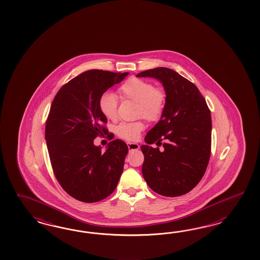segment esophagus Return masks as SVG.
I'll list each match as a JSON object with an SVG mask.
<instances>
[{
	"mask_svg": "<svg viewBox=\"0 0 260 260\" xmlns=\"http://www.w3.org/2000/svg\"><path fill=\"white\" fill-rule=\"evenodd\" d=\"M127 147H128V150H139V145L136 144V143H127Z\"/></svg>",
	"mask_w": 260,
	"mask_h": 260,
	"instance_id": "34e87169",
	"label": "esophagus"
}]
</instances>
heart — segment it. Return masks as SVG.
Here are the masks:
<instances>
[{
  "mask_svg": "<svg viewBox=\"0 0 260 260\" xmlns=\"http://www.w3.org/2000/svg\"><path fill=\"white\" fill-rule=\"evenodd\" d=\"M119 96L121 100H129L137 103L136 116L155 122L162 117L167 103L165 90L155 87L152 83L142 79H127L119 87ZM99 109L103 114L110 120L117 118L118 99L111 92H105L100 97ZM144 125L142 122L121 123L116 126V134L120 138L126 141H135L138 139Z\"/></svg>",
  "mask_w": 260,
  "mask_h": 260,
  "instance_id": "obj_1",
  "label": "heart"
}]
</instances>
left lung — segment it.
Returning <instances> with one entry per match:
<instances>
[{
	"instance_id": "1",
	"label": "left lung",
	"mask_w": 260,
	"mask_h": 260,
	"mask_svg": "<svg viewBox=\"0 0 260 260\" xmlns=\"http://www.w3.org/2000/svg\"><path fill=\"white\" fill-rule=\"evenodd\" d=\"M137 77L157 79L167 93L165 110L145 137L142 173L150 189L180 197L202 179L211 156L212 117L197 86L168 68L142 71ZM165 143H162L161 141ZM163 144L160 151L149 145Z\"/></svg>"
}]
</instances>
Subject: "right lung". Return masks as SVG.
<instances>
[{
    "instance_id": "right-lung-1",
    "label": "right lung",
    "mask_w": 260,
    "mask_h": 260,
    "mask_svg": "<svg viewBox=\"0 0 260 260\" xmlns=\"http://www.w3.org/2000/svg\"><path fill=\"white\" fill-rule=\"evenodd\" d=\"M127 74L85 71L63 85L51 104L45 134L50 163L61 187L79 201H101L118 184L128 151L126 143L113 140L102 151L93 141L109 133L100 97Z\"/></svg>"
}]
</instances>
